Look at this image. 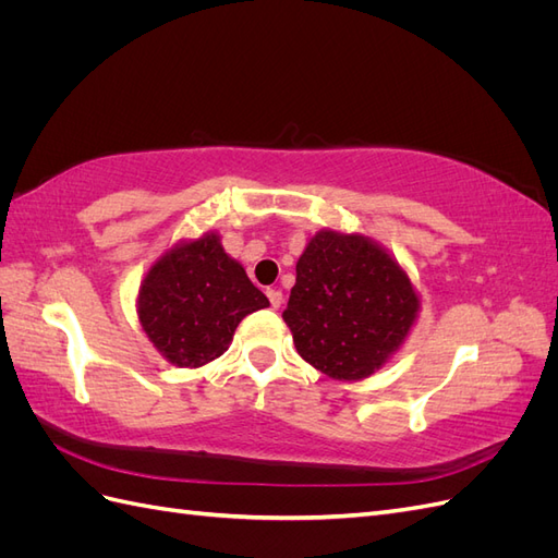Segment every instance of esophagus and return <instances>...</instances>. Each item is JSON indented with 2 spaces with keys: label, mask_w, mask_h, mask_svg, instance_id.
Instances as JSON below:
<instances>
[{
  "label": "esophagus",
  "mask_w": 558,
  "mask_h": 558,
  "mask_svg": "<svg viewBox=\"0 0 558 558\" xmlns=\"http://www.w3.org/2000/svg\"><path fill=\"white\" fill-rule=\"evenodd\" d=\"M267 298H269V305H272L275 310H279V307H281L283 293H281L279 289H267Z\"/></svg>",
  "instance_id": "34e87169"
}]
</instances>
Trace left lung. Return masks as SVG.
I'll return each mask as SVG.
<instances>
[{
	"mask_svg": "<svg viewBox=\"0 0 558 558\" xmlns=\"http://www.w3.org/2000/svg\"><path fill=\"white\" fill-rule=\"evenodd\" d=\"M286 326L320 373L359 381L402 347L418 314L408 272L363 234L320 230L295 265Z\"/></svg>",
	"mask_w": 558,
	"mask_h": 558,
	"instance_id": "1",
	"label": "left lung"
}]
</instances>
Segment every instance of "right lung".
Returning <instances> with one entry per match:
<instances>
[{"mask_svg":"<svg viewBox=\"0 0 558 558\" xmlns=\"http://www.w3.org/2000/svg\"><path fill=\"white\" fill-rule=\"evenodd\" d=\"M269 300L232 260L216 232L181 242L150 265L137 298L144 332L179 367L221 356L240 320Z\"/></svg>","mask_w":558,"mask_h":558,"instance_id":"right-lung-1","label":"right lung"}]
</instances>
